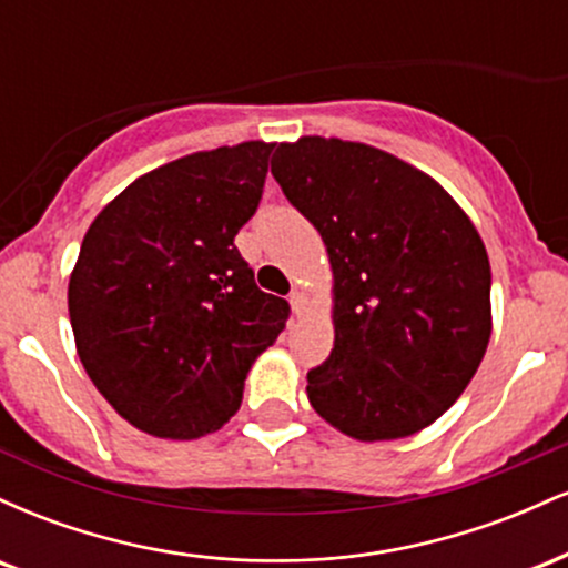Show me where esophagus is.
<instances>
[{
	"label": "esophagus",
	"instance_id": "34e87169",
	"mask_svg": "<svg viewBox=\"0 0 568 568\" xmlns=\"http://www.w3.org/2000/svg\"><path fill=\"white\" fill-rule=\"evenodd\" d=\"M288 302H291L293 315H304V312H306V293L304 291H293Z\"/></svg>",
	"mask_w": 568,
	"mask_h": 568
}]
</instances>
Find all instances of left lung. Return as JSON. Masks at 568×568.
Returning a JSON list of instances; mask_svg holds the SVG:
<instances>
[{
	"label": "left lung",
	"instance_id": "1",
	"mask_svg": "<svg viewBox=\"0 0 568 568\" xmlns=\"http://www.w3.org/2000/svg\"><path fill=\"white\" fill-rule=\"evenodd\" d=\"M272 175L334 275V349L306 374L312 408L361 443L429 427L491 338V266L470 216L433 175L361 141L277 143Z\"/></svg>",
	"mask_w": 568,
	"mask_h": 568
}]
</instances>
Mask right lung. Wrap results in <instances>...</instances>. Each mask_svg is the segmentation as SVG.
Returning a JSON list of instances; mask_svg holds the SVG:
<instances>
[{
	"instance_id": "add662e5",
	"label": "right lung",
	"mask_w": 568,
	"mask_h": 568,
	"mask_svg": "<svg viewBox=\"0 0 568 568\" xmlns=\"http://www.w3.org/2000/svg\"><path fill=\"white\" fill-rule=\"evenodd\" d=\"M275 143L243 141L139 175L93 219L69 277L77 355L122 419L192 440L240 408L288 302L258 291L234 234Z\"/></svg>"
}]
</instances>
